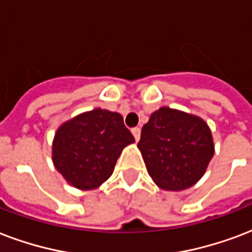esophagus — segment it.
I'll return each mask as SVG.
<instances>
[{
    "mask_svg": "<svg viewBox=\"0 0 252 252\" xmlns=\"http://www.w3.org/2000/svg\"><path fill=\"white\" fill-rule=\"evenodd\" d=\"M132 134H133L134 140H136V141H139L140 134H141V129H140L139 126H136V128H132Z\"/></svg>",
    "mask_w": 252,
    "mask_h": 252,
    "instance_id": "1",
    "label": "esophagus"
}]
</instances>
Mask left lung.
<instances>
[{"label": "left lung", "instance_id": "obj_1", "mask_svg": "<svg viewBox=\"0 0 252 252\" xmlns=\"http://www.w3.org/2000/svg\"><path fill=\"white\" fill-rule=\"evenodd\" d=\"M137 148L153 182L170 191L195 185L214 156V141L207 123L169 107L152 113L141 129Z\"/></svg>", "mask_w": 252, "mask_h": 252}]
</instances>
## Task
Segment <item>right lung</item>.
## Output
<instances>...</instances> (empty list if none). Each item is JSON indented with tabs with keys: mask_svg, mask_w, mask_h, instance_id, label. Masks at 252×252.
<instances>
[{
	"mask_svg": "<svg viewBox=\"0 0 252 252\" xmlns=\"http://www.w3.org/2000/svg\"><path fill=\"white\" fill-rule=\"evenodd\" d=\"M133 143L120 113L95 108L59 126L51 157L68 185L94 190L111 177L123 149Z\"/></svg>",
	"mask_w": 252,
	"mask_h": 252,
	"instance_id": "right-lung-1",
	"label": "right lung"
}]
</instances>
